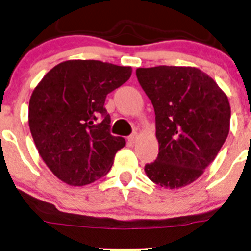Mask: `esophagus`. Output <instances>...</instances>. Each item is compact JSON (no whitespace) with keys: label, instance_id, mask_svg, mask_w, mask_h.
<instances>
[{"label":"esophagus","instance_id":"obj_1","mask_svg":"<svg viewBox=\"0 0 251 251\" xmlns=\"http://www.w3.org/2000/svg\"><path fill=\"white\" fill-rule=\"evenodd\" d=\"M138 137H140V136H138V133H132V135L130 136V137H128V141L131 142V143H136V142H137V140H138Z\"/></svg>","mask_w":251,"mask_h":251}]
</instances>
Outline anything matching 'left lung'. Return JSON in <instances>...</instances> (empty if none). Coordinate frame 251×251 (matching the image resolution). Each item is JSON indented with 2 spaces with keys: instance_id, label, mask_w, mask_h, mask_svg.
Masks as SVG:
<instances>
[{
  "instance_id": "left-lung-1",
  "label": "left lung",
  "mask_w": 251,
  "mask_h": 251,
  "mask_svg": "<svg viewBox=\"0 0 251 251\" xmlns=\"http://www.w3.org/2000/svg\"><path fill=\"white\" fill-rule=\"evenodd\" d=\"M138 82L155 111L159 154L144 166L154 183L178 189L193 183L215 160L229 132L227 95L194 67L138 68Z\"/></svg>"
}]
</instances>
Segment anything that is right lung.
<instances>
[{"instance_id":"1","label":"right lung","mask_w":251,"mask_h":251,"mask_svg":"<svg viewBox=\"0 0 251 251\" xmlns=\"http://www.w3.org/2000/svg\"><path fill=\"white\" fill-rule=\"evenodd\" d=\"M131 74V67L73 59L55 65L37 83L29 102L30 132L60 181L81 187L109 173L126 141L110 135L105 97Z\"/></svg>"}]
</instances>
